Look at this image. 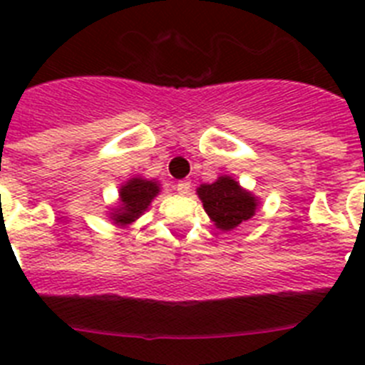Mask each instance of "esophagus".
<instances>
[{
    "mask_svg": "<svg viewBox=\"0 0 365 365\" xmlns=\"http://www.w3.org/2000/svg\"><path fill=\"white\" fill-rule=\"evenodd\" d=\"M190 188H192L190 180H179V182H177V192H179L180 195H186V193L190 192Z\"/></svg>",
    "mask_w": 365,
    "mask_h": 365,
    "instance_id": "34e87169",
    "label": "esophagus"
}]
</instances>
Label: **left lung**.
<instances>
[{
	"mask_svg": "<svg viewBox=\"0 0 365 365\" xmlns=\"http://www.w3.org/2000/svg\"><path fill=\"white\" fill-rule=\"evenodd\" d=\"M197 195L208 217L222 232L234 230L241 222L252 219L259 206V199L230 175H221L210 185H201Z\"/></svg>",
	"mask_w": 365,
	"mask_h": 365,
	"instance_id": "left-lung-1",
	"label": "left lung"
}]
</instances>
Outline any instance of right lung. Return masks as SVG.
<instances>
[{"label":"right lung","instance_id":"obj_1","mask_svg":"<svg viewBox=\"0 0 365 365\" xmlns=\"http://www.w3.org/2000/svg\"><path fill=\"white\" fill-rule=\"evenodd\" d=\"M159 180L131 177L118 190V205L109 212V219L117 227H128L150 208L151 201L159 195Z\"/></svg>","mask_w":365,"mask_h":365}]
</instances>
